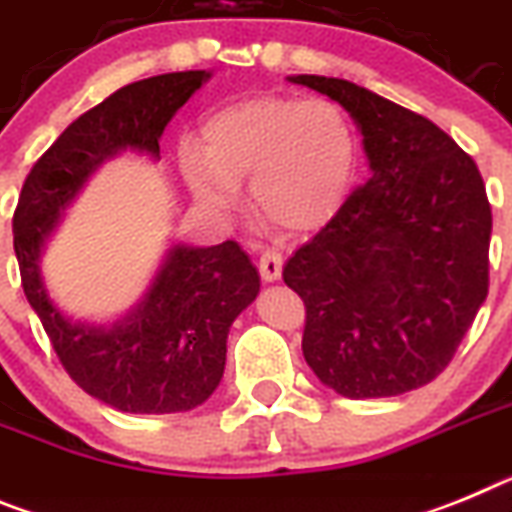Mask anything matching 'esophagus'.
I'll return each instance as SVG.
<instances>
[{
    "instance_id": "1",
    "label": "esophagus",
    "mask_w": 512,
    "mask_h": 512,
    "mask_svg": "<svg viewBox=\"0 0 512 512\" xmlns=\"http://www.w3.org/2000/svg\"><path fill=\"white\" fill-rule=\"evenodd\" d=\"M259 272L264 282H274V279L282 277V253L266 248L259 256Z\"/></svg>"
}]
</instances>
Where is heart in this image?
Masks as SVG:
<instances>
[{
  "mask_svg": "<svg viewBox=\"0 0 512 512\" xmlns=\"http://www.w3.org/2000/svg\"><path fill=\"white\" fill-rule=\"evenodd\" d=\"M199 134V144L178 150L196 199L230 212L238 183L251 176L253 204L285 233L326 225L355 178V126L334 100L248 95L209 113Z\"/></svg>",
  "mask_w": 512,
  "mask_h": 512,
  "instance_id": "b5f03b06",
  "label": "heart"
}]
</instances>
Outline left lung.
Here are the masks:
<instances>
[{
    "instance_id": "1",
    "label": "left lung",
    "mask_w": 512,
    "mask_h": 512,
    "mask_svg": "<svg viewBox=\"0 0 512 512\" xmlns=\"http://www.w3.org/2000/svg\"><path fill=\"white\" fill-rule=\"evenodd\" d=\"M362 131L370 181L285 264L305 303L303 355L347 399L435 381L489 290L482 173L440 126L355 82L298 74Z\"/></svg>"
}]
</instances>
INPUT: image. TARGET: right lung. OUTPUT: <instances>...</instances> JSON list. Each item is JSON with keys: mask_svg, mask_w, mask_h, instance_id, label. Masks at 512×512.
I'll return each mask as SVG.
<instances>
[{"mask_svg": "<svg viewBox=\"0 0 512 512\" xmlns=\"http://www.w3.org/2000/svg\"><path fill=\"white\" fill-rule=\"evenodd\" d=\"M207 80L204 69L157 74L82 113L30 168L12 217L25 298L56 357L82 391L119 412H189L212 396L225 370L227 331L259 295L256 266L235 240L173 246L142 303L111 326H93L51 303L38 259L64 207L103 160L124 150L160 157L163 129Z\"/></svg>", "mask_w": 512, "mask_h": 512, "instance_id": "right-lung-1", "label": "right lung"}]
</instances>
